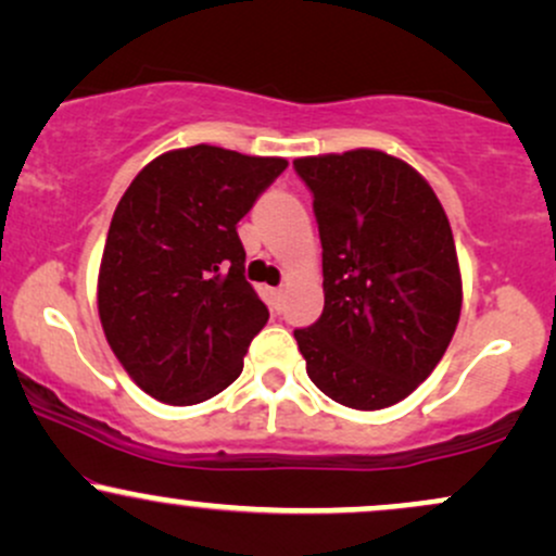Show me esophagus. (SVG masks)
<instances>
[{
	"mask_svg": "<svg viewBox=\"0 0 556 556\" xmlns=\"http://www.w3.org/2000/svg\"><path fill=\"white\" fill-rule=\"evenodd\" d=\"M282 287H274V290H271V298H274V305H277V308H279V305H282Z\"/></svg>",
	"mask_w": 556,
	"mask_h": 556,
	"instance_id": "1",
	"label": "esophagus"
}]
</instances>
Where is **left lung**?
Wrapping results in <instances>:
<instances>
[{
    "label": "left lung",
    "mask_w": 556,
    "mask_h": 556,
    "mask_svg": "<svg viewBox=\"0 0 556 556\" xmlns=\"http://www.w3.org/2000/svg\"><path fill=\"white\" fill-rule=\"evenodd\" d=\"M314 193L324 314L295 329L311 381L355 410L405 400L450 348L463 305L450 219L431 185L384 151L295 159Z\"/></svg>",
    "instance_id": "obj_1"
}]
</instances>
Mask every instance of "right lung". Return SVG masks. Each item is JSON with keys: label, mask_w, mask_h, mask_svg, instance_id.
<instances>
[{"label": "right lung", "mask_w": 556, "mask_h": 556, "mask_svg": "<svg viewBox=\"0 0 556 556\" xmlns=\"http://www.w3.org/2000/svg\"><path fill=\"white\" fill-rule=\"evenodd\" d=\"M285 167L201 143L156 156L119 198L99 318L125 371L159 402L195 405L227 389L269 321L245 279L238 222Z\"/></svg>", "instance_id": "add662e5"}]
</instances>
